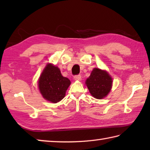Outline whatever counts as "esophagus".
<instances>
[{
    "label": "esophagus",
    "instance_id": "obj_1",
    "mask_svg": "<svg viewBox=\"0 0 150 150\" xmlns=\"http://www.w3.org/2000/svg\"><path fill=\"white\" fill-rule=\"evenodd\" d=\"M74 79L75 81H81V76L80 75H75L74 77Z\"/></svg>",
    "mask_w": 150,
    "mask_h": 150
}]
</instances>
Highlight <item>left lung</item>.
Here are the masks:
<instances>
[{"mask_svg": "<svg viewBox=\"0 0 150 150\" xmlns=\"http://www.w3.org/2000/svg\"><path fill=\"white\" fill-rule=\"evenodd\" d=\"M85 84L91 95L97 99H102L108 95L112 85V79L107 71L94 68Z\"/></svg>", "mask_w": 150, "mask_h": 150, "instance_id": "1", "label": "left lung"}]
</instances>
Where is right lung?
<instances>
[{"instance_id":"add662e5","label":"right lung","mask_w":150,"mask_h":150,"mask_svg":"<svg viewBox=\"0 0 150 150\" xmlns=\"http://www.w3.org/2000/svg\"><path fill=\"white\" fill-rule=\"evenodd\" d=\"M70 84L69 79L63 77L59 68L52 63L44 68L38 81L40 93L45 100L53 103L59 102L65 97Z\"/></svg>"}]
</instances>
